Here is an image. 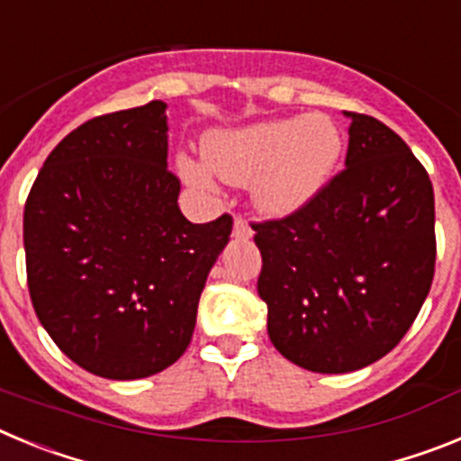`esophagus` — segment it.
<instances>
[{"label":"esophagus","mask_w":461,"mask_h":461,"mask_svg":"<svg viewBox=\"0 0 461 461\" xmlns=\"http://www.w3.org/2000/svg\"><path fill=\"white\" fill-rule=\"evenodd\" d=\"M233 235L238 240H249L251 235H254V230H251V226L247 221H244L242 217H235L233 221Z\"/></svg>","instance_id":"esophagus-1"}]
</instances>
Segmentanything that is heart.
<instances>
[{
	"mask_svg": "<svg viewBox=\"0 0 461 461\" xmlns=\"http://www.w3.org/2000/svg\"><path fill=\"white\" fill-rule=\"evenodd\" d=\"M203 154L205 164L189 157L177 161L186 180L207 186L217 173L230 185H251L263 214L286 217L325 189L344 154V138L325 115L291 117L212 131Z\"/></svg>",
	"mask_w": 461,
	"mask_h": 461,
	"instance_id": "b5f03b06",
	"label": "heart"
}]
</instances>
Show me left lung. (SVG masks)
I'll list each match as a JSON object with an SVG mask.
<instances>
[{
  "mask_svg": "<svg viewBox=\"0 0 461 461\" xmlns=\"http://www.w3.org/2000/svg\"><path fill=\"white\" fill-rule=\"evenodd\" d=\"M344 115L346 168L303 210L251 226L270 341L319 374L356 372L393 351L425 303L437 260L427 170L383 122Z\"/></svg>",
  "mask_w": 461,
  "mask_h": 461,
  "instance_id": "8db88e82",
  "label": "left lung"
}]
</instances>
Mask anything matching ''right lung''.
I'll list each match as a JSON object with an SVG mask.
<instances>
[{"instance_id": "1", "label": "right lung", "mask_w": 461, "mask_h": 461, "mask_svg": "<svg viewBox=\"0 0 461 461\" xmlns=\"http://www.w3.org/2000/svg\"><path fill=\"white\" fill-rule=\"evenodd\" d=\"M168 105L94 117L50 152L24 203L27 286L59 351L133 381L189 346L233 219L191 223L168 170Z\"/></svg>"}]
</instances>
